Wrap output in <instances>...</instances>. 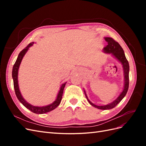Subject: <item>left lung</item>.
I'll return each mask as SVG.
<instances>
[{
	"label": "left lung",
	"instance_id": "1",
	"mask_svg": "<svg viewBox=\"0 0 146 146\" xmlns=\"http://www.w3.org/2000/svg\"><path fill=\"white\" fill-rule=\"evenodd\" d=\"M105 40L108 42V45L104 48V52L106 53V54H111L114 58H116L119 62L121 63L122 65L123 70V78H124V83H123V88L122 91L121 93L119 95L117 98L113 101L112 102L110 103L107 105H101L98 106L92 103L88 99V96L86 95V93L85 92V90H84V92L86 98L87 99V100L88 102L92 106H93L95 108H98L100 110H110L114 108L122 100V99L125 96L128 89H129V62L126 58L124 51H123V48L120 46L119 44L114 41L112 38L110 37H105Z\"/></svg>",
	"mask_w": 146,
	"mask_h": 146
}]
</instances>
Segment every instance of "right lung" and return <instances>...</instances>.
<instances>
[{
	"label": "right lung",
	"mask_w": 146,
	"mask_h": 146,
	"mask_svg": "<svg viewBox=\"0 0 146 146\" xmlns=\"http://www.w3.org/2000/svg\"><path fill=\"white\" fill-rule=\"evenodd\" d=\"M33 44H34V42L30 43L27 47H26L25 48H24V49L19 53V54L18 55V56H17V60L16 61V62L13 67L12 78L13 79V84H14L15 94H16V96L17 97V99L19 100L20 102L23 104L25 107H26L27 109H29V110H30L31 111H32L34 113L44 114V113H46L47 112H49V111H52V110L55 109L60 105L61 101V99H62L63 90H64V88L65 85L66 84V82L64 83L63 84L61 85L58 93V94H57L55 100L53 103L48 105L43 106V107H36V106H34L32 104H29L24 99L23 97L22 96V94L21 93L20 90H19V88L18 70H19V66H20L21 63L22 61V60H23V57L24 56L26 53H27V52L29 49V47L32 46Z\"/></svg>",
	"instance_id": "right-lung-1"
}]
</instances>
